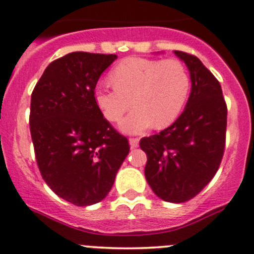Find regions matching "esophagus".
<instances>
[{
  "instance_id": "1",
  "label": "esophagus",
  "mask_w": 254,
  "mask_h": 254,
  "mask_svg": "<svg viewBox=\"0 0 254 254\" xmlns=\"http://www.w3.org/2000/svg\"><path fill=\"white\" fill-rule=\"evenodd\" d=\"M129 145H130V149H135L139 146V139L137 138H130L129 139Z\"/></svg>"
}]
</instances>
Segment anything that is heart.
Masks as SVG:
<instances>
[{"instance_id": "obj_1", "label": "heart", "mask_w": 254, "mask_h": 254, "mask_svg": "<svg viewBox=\"0 0 254 254\" xmlns=\"http://www.w3.org/2000/svg\"><path fill=\"white\" fill-rule=\"evenodd\" d=\"M110 80L113 88L103 82L94 87L95 104L109 121L120 120L134 105L119 124L128 134L170 126L181 115L190 91L189 73L177 59L127 58L111 71Z\"/></svg>"}]
</instances>
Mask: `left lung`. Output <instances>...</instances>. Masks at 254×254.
<instances>
[{
  "label": "left lung",
  "mask_w": 254,
  "mask_h": 254,
  "mask_svg": "<svg viewBox=\"0 0 254 254\" xmlns=\"http://www.w3.org/2000/svg\"><path fill=\"white\" fill-rule=\"evenodd\" d=\"M187 65L191 91L182 115L159 134L141 138L145 178L161 200L189 201L212 181L225 146L226 105L220 83L201 61L174 51Z\"/></svg>",
  "instance_id": "1"
}]
</instances>
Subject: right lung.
Masks as SVG:
<instances>
[{"label":"right lung","instance_id":"obj_1","mask_svg":"<svg viewBox=\"0 0 254 254\" xmlns=\"http://www.w3.org/2000/svg\"><path fill=\"white\" fill-rule=\"evenodd\" d=\"M115 54L72 52L52 62L31 94L30 132L42 178L59 197L91 206L106 197L129 152L95 104Z\"/></svg>","mask_w":254,"mask_h":254}]
</instances>
